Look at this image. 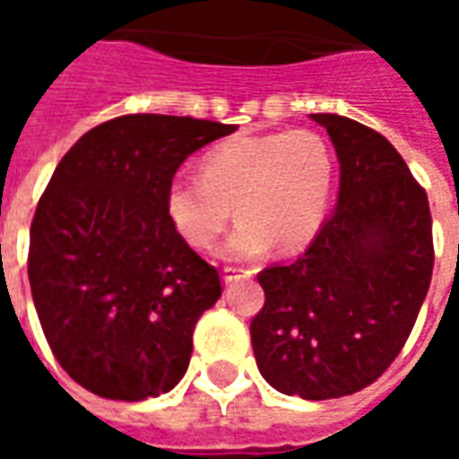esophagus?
I'll return each instance as SVG.
<instances>
[{
	"label": "esophagus",
	"mask_w": 459,
	"mask_h": 459,
	"mask_svg": "<svg viewBox=\"0 0 459 459\" xmlns=\"http://www.w3.org/2000/svg\"><path fill=\"white\" fill-rule=\"evenodd\" d=\"M253 275V270H243V268H223V282L229 285V282H236L240 278H250Z\"/></svg>",
	"instance_id": "obj_1"
}]
</instances>
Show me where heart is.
<instances>
[{"mask_svg": "<svg viewBox=\"0 0 459 459\" xmlns=\"http://www.w3.org/2000/svg\"><path fill=\"white\" fill-rule=\"evenodd\" d=\"M334 161L327 142L312 130H290L226 142L204 157L201 174L179 171L167 181L164 211L191 248L209 250L238 216L223 260H255L280 246H307L327 216Z\"/></svg>", "mask_w": 459, "mask_h": 459, "instance_id": "1", "label": "heart"}]
</instances>
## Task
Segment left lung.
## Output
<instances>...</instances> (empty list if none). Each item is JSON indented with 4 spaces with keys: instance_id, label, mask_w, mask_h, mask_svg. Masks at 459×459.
Returning <instances> with one entry per match:
<instances>
[{
    "instance_id": "1",
    "label": "left lung",
    "mask_w": 459,
    "mask_h": 459,
    "mask_svg": "<svg viewBox=\"0 0 459 459\" xmlns=\"http://www.w3.org/2000/svg\"><path fill=\"white\" fill-rule=\"evenodd\" d=\"M309 117L337 152V204L295 263L258 275L265 305L250 342L275 391L327 401L374 384L403 349L433 278V221L384 134L344 115Z\"/></svg>"
}]
</instances>
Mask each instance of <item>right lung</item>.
<instances>
[{"label":"right lung","mask_w":459,"mask_h":459,"mask_svg":"<svg viewBox=\"0 0 459 459\" xmlns=\"http://www.w3.org/2000/svg\"><path fill=\"white\" fill-rule=\"evenodd\" d=\"M236 130L122 115L58 161L31 223L29 282L51 351L88 391L144 401L186 374L221 280L171 229L164 189L189 154Z\"/></svg>","instance_id":"obj_1"}]
</instances>
